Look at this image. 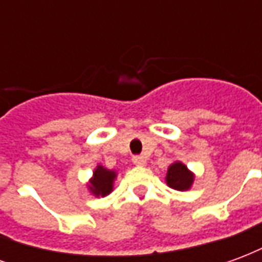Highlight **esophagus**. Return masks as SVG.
I'll return each mask as SVG.
<instances>
[{
	"instance_id": "34e87169",
	"label": "esophagus",
	"mask_w": 262,
	"mask_h": 262,
	"mask_svg": "<svg viewBox=\"0 0 262 262\" xmlns=\"http://www.w3.org/2000/svg\"><path fill=\"white\" fill-rule=\"evenodd\" d=\"M132 160H133V164L139 165V167H143V165L146 164V159L143 156H135Z\"/></svg>"
}]
</instances>
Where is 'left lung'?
Returning <instances> with one entry per match:
<instances>
[{"instance_id": "1", "label": "left lung", "mask_w": 262, "mask_h": 262, "mask_svg": "<svg viewBox=\"0 0 262 262\" xmlns=\"http://www.w3.org/2000/svg\"><path fill=\"white\" fill-rule=\"evenodd\" d=\"M167 185L177 191H188L193 184V174L188 170L185 164L181 161H176L168 167L167 177H165Z\"/></svg>"}]
</instances>
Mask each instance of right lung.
Wrapping results in <instances>:
<instances>
[{"label": "right lung", "instance_id": "right-lung-1", "mask_svg": "<svg viewBox=\"0 0 262 262\" xmlns=\"http://www.w3.org/2000/svg\"><path fill=\"white\" fill-rule=\"evenodd\" d=\"M116 178V171L108 170L102 165H97L94 176L90 180L88 189L94 196H106L114 189V181Z\"/></svg>", "mask_w": 262, "mask_h": 262}]
</instances>
